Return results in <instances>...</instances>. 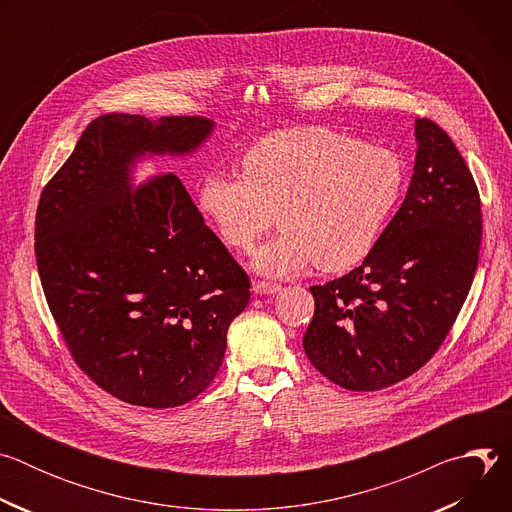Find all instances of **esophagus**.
Returning <instances> with one entry per match:
<instances>
[{"label":"esophagus","mask_w":512,"mask_h":512,"mask_svg":"<svg viewBox=\"0 0 512 512\" xmlns=\"http://www.w3.org/2000/svg\"><path fill=\"white\" fill-rule=\"evenodd\" d=\"M253 291L257 296H269V294H277V291H281V285L279 283L257 281V283H253Z\"/></svg>","instance_id":"1"}]
</instances>
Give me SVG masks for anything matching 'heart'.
<instances>
[{"mask_svg": "<svg viewBox=\"0 0 512 512\" xmlns=\"http://www.w3.org/2000/svg\"><path fill=\"white\" fill-rule=\"evenodd\" d=\"M241 174H208L198 208L227 247L247 251L271 227L281 231L253 255L269 277L310 265L336 273L358 265L377 245L403 190L405 166L381 145L328 127L271 133L245 152Z\"/></svg>", "mask_w": 512, "mask_h": 512, "instance_id": "b5f03b06", "label": "heart"}]
</instances>
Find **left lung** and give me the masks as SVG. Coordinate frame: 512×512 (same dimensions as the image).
Here are the masks:
<instances>
[{
	"label": "left lung",
	"mask_w": 512,
	"mask_h": 512,
	"mask_svg": "<svg viewBox=\"0 0 512 512\" xmlns=\"http://www.w3.org/2000/svg\"><path fill=\"white\" fill-rule=\"evenodd\" d=\"M407 196L362 265L312 285L304 350L348 391L391 387L435 354L468 296L482 239L480 196L450 135L415 119Z\"/></svg>",
	"instance_id": "1"
}]
</instances>
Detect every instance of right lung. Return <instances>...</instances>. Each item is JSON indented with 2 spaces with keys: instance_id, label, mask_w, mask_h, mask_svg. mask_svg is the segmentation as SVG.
Returning <instances> with one entry per match:
<instances>
[{
  "instance_id": "obj_1",
  "label": "right lung",
  "mask_w": 512,
  "mask_h": 512,
  "mask_svg": "<svg viewBox=\"0 0 512 512\" xmlns=\"http://www.w3.org/2000/svg\"><path fill=\"white\" fill-rule=\"evenodd\" d=\"M206 117H97L46 184L36 263L79 367L113 397L152 409L198 397L221 369L249 277L172 172L135 184L139 162L196 154Z\"/></svg>"
}]
</instances>
